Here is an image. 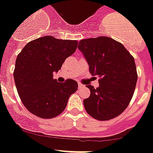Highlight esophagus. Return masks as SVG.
<instances>
[{
	"instance_id": "obj_1",
	"label": "esophagus",
	"mask_w": 153,
	"mask_h": 153,
	"mask_svg": "<svg viewBox=\"0 0 153 153\" xmlns=\"http://www.w3.org/2000/svg\"><path fill=\"white\" fill-rule=\"evenodd\" d=\"M84 87V85H83L82 84H81V83H78V88L79 89H81Z\"/></svg>"
}]
</instances>
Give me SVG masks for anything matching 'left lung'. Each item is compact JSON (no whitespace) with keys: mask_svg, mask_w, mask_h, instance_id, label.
I'll return each instance as SVG.
<instances>
[{"mask_svg":"<svg viewBox=\"0 0 153 153\" xmlns=\"http://www.w3.org/2000/svg\"><path fill=\"white\" fill-rule=\"evenodd\" d=\"M78 49L84 54L99 87L87 85L90 97L84 100L89 115L101 121L120 115L129 105L137 81L134 59L120 42L108 36L82 39Z\"/></svg>","mask_w":153,"mask_h":153,"instance_id":"left-lung-1","label":"left lung"}]
</instances>
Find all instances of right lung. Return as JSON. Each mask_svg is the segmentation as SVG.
Wrapping results in <instances>:
<instances>
[{
  "instance_id": "right-lung-1",
  "label": "right lung",
  "mask_w": 153,
  "mask_h": 153,
  "mask_svg": "<svg viewBox=\"0 0 153 153\" xmlns=\"http://www.w3.org/2000/svg\"><path fill=\"white\" fill-rule=\"evenodd\" d=\"M78 42L45 36L30 41L18 54L13 76L18 93L25 108L42 119L58 116L68 99L78 90L75 80L59 83L53 78Z\"/></svg>"
}]
</instances>
